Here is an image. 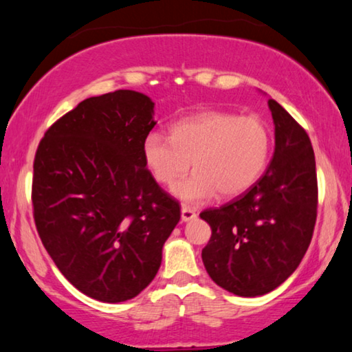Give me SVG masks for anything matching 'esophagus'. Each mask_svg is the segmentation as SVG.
Returning <instances> with one entry per match:
<instances>
[{
  "label": "esophagus",
  "instance_id": "esophagus-1",
  "mask_svg": "<svg viewBox=\"0 0 352 352\" xmlns=\"http://www.w3.org/2000/svg\"><path fill=\"white\" fill-rule=\"evenodd\" d=\"M197 217V212L192 208L188 206V205H183L182 206V220L183 222H189V220H194Z\"/></svg>",
  "mask_w": 352,
  "mask_h": 352
}]
</instances>
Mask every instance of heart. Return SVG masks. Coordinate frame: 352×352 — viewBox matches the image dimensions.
I'll use <instances>...</instances> for the list:
<instances>
[{
  "label": "heart",
  "instance_id": "b5f03b06",
  "mask_svg": "<svg viewBox=\"0 0 352 352\" xmlns=\"http://www.w3.org/2000/svg\"><path fill=\"white\" fill-rule=\"evenodd\" d=\"M272 132L258 116L210 110L183 118L169 138L152 132L142 142V160L155 182L174 188L183 201L199 204L214 194L230 199L245 192L269 166Z\"/></svg>",
  "mask_w": 352,
  "mask_h": 352
}]
</instances>
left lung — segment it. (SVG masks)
<instances>
[{
  "mask_svg": "<svg viewBox=\"0 0 352 352\" xmlns=\"http://www.w3.org/2000/svg\"><path fill=\"white\" fill-rule=\"evenodd\" d=\"M275 152L245 194L200 214L212 234L201 250L208 275L237 296L275 290L300 265L317 219L314 148L300 124L269 99Z\"/></svg>",
  "mask_w": 352,
  "mask_h": 352,
  "instance_id": "left-lung-1",
  "label": "left lung"
}]
</instances>
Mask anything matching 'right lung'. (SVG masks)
Segmentation results:
<instances>
[{
	"label": "right lung",
	"mask_w": 352,
	"mask_h": 352,
	"mask_svg": "<svg viewBox=\"0 0 352 352\" xmlns=\"http://www.w3.org/2000/svg\"><path fill=\"white\" fill-rule=\"evenodd\" d=\"M152 99L133 90L88 98L45 133L35 153L32 205L40 239L82 294L122 302L162 265L180 205L146 169Z\"/></svg>",
	"instance_id": "obj_1"
}]
</instances>
